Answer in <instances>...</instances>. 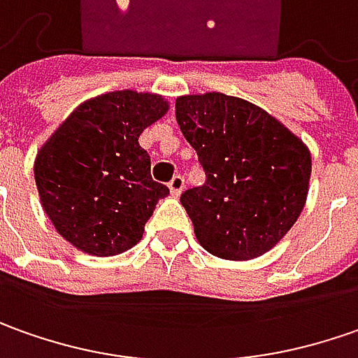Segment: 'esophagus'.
Segmentation results:
<instances>
[{
	"mask_svg": "<svg viewBox=\"0 0 358 358\" xmlns=\"http://www.w3.org/2000/svg\"><path fill=\"white\" fill-rule=\"evenodd\" d=\"M168 188H170V194H172V196H180L182 190H184V178H182L180 174H176L174 178L170 180Z\"/></svg>",
	"mask_w": 358,
	"mask_h": 358,
	"instance_id": "esophagus-1",
	"label": "esophagus"
}]
</instances>
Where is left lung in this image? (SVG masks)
I'll return each instance as SVG.
<instances>
[{"mask_svg": "<svg viewBox=\"0 0 358 358\" xmlns=\"http://www.w3.org/2000/svg\"><path fill=\"white\" fill-rule=\"evenodd\" d=\"M176 120L206 172L180 196L200 245L234 262L269 252L307 200V146L264 108L222 93L178 96Z\"/></svg>", "mask_w": 358, "mask_h": 358, "instance_id": "1", "label": "left lung"}]
</instances>
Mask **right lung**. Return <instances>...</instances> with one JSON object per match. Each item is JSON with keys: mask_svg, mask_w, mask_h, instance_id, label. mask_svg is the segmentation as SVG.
I'll return each mask as SVG.
<instances>
[{"mask_svg": "<svg viewBox=\"0 0 358 358\" xmlns=\"http://www.w3.org/2000/svg\"><path fill=\"white\" fill-rule=\"evenodd\" d=\"M168 110L160 94L113 91L77 106L35 158V184L55 229L77 250L108 257L141 241L160 198L138 136Z\"/></svg>", "mask_w": 358, "mask_h": 358, "instance_id": "right-lung-1", "label": "right lung"}]
</instances>
